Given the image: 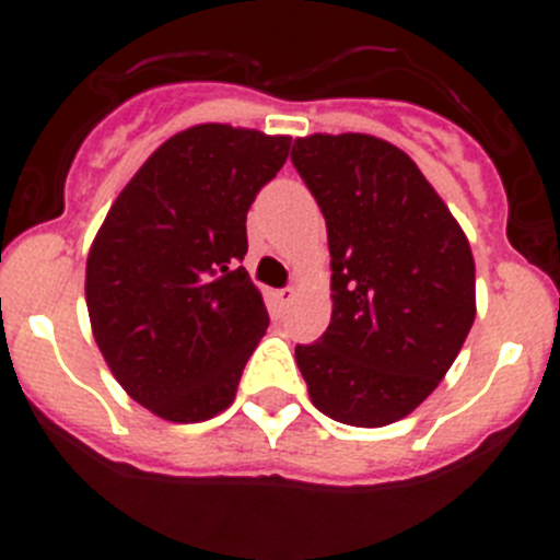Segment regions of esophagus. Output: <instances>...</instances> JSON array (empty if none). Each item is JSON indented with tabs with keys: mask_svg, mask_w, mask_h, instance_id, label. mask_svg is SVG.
I'll list each match as a JSON object with an SVG mask.
<instances>
[{
	"mask_svg": "<svg viewBox=\"0 0 560 560\" xmlns=\"http://www.w3.org/2000/svg\"><path fill=\"white\" fill-rule=\"evenodd\" d=\"M292 298H295V290H292V287H287V290H276V292H273V301L279 303V306H287V303H290Z\"/></svg>",
	"mask_w": 560,
	"mask_h": 560,
	"instance_id": "1",
	"label": "esophagus"
}]
</instances>
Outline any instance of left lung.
Wrapping results in <instances>:
<instances>
[{
	"label": "left lung",
	"mask_w": 560,
	"mask_h": 560,
	"mask_svg": "<svg viewBox=\"0 0 560 560\" xmlns=\"http://www.w3.org/2000/svg\"><path fill=\"white\" fill-rule=\"evenodd\" d=\"M292 165L327 224L332 316L295 347L312 404L382 428L417 409L477 316L466 233L409 154L374 135H308Z\"/></svg>",
	"instance_id": "1"
}]
</instances>
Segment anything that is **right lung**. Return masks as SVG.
Here are the masks:
<instances>
[{
	"label": "right lung",
	"mask_w": 560,
	"mask_h": 560,
	"mask_svg": "<svg viewBox=\"0 0 560 560\" xmlns=\"http://www.w3.org/2000/svg\"><path fill=\"white\" fill-rule=\"evenodd\" d=\"M290 135L197 124L140 165L86 259L94 341L116 382L167 422L228 409L268 308L244 268L246 213Z\"/></svg>",
	"instance_id": "right-lung-1"
}]
</instances>
